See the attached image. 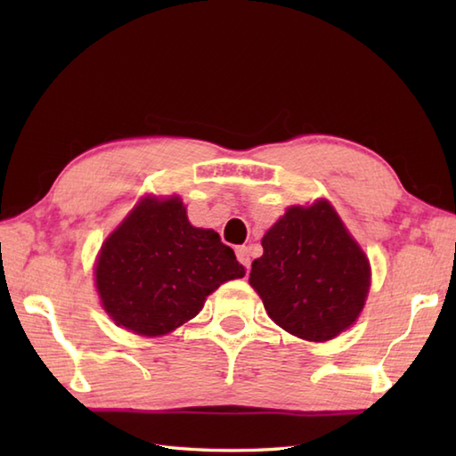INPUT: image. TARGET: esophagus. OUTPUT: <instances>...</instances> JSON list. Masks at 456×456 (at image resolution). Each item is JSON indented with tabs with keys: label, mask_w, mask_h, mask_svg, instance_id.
Instances as JSON below:
<instances>
[{
	"label": "esophagus",
	"mask_w": 456,
	"mask_h": 456,
	"mask_svg": "<svg viewBox=\"0 0 456 456\" xmlns=\"http://www.w3.org/2000/svg\"><path fill=\"white\" fill-rule=\"evenodd\" d=\"M235 255H237L239 263L248 270L250 268V250H248V247H237L235 248Z\"/></svg>",
	"instance_id": "esophagus-1"
}]
</instances>
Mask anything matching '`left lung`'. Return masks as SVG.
<instances>
[{
    "instance_id": "left-lung-1",
    "label": "left lung",
    "mask_w": 456,
    "mask_h": 456,
    "mask_svg": "<svg viewBox=\"0 0 456 456\" xmlns=\"http://www.w3.org/2000/svg\"><path fill=\"white\" fill-rule=\"evenodd\" d=\"M248 284L270 319L305 341L323 343L361 315L370 265L327 200L288 208L263 237Z\"/></svg>"
}]
</instances>
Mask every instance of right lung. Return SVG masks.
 Returning a JSON list of instances; mask_svg holds the SVG:
<instances>
[{"label":"right lung","mask_w":456,"mask_h":456,"mask_svg":"<svg viewBox=\"0 0 456 456\" xmlns=\"http://www.w3.org/2000/svg\"><path fill=\"white\" fill-rule=\"evenodd\" d=\"M243 276L233 248L216 231L193 227L178 196L142 198L105 239L95 265L105 312L144 337L190 322L213 289Z\"/></svg>","instance_id":"right-lung-1"}]
</instances>
